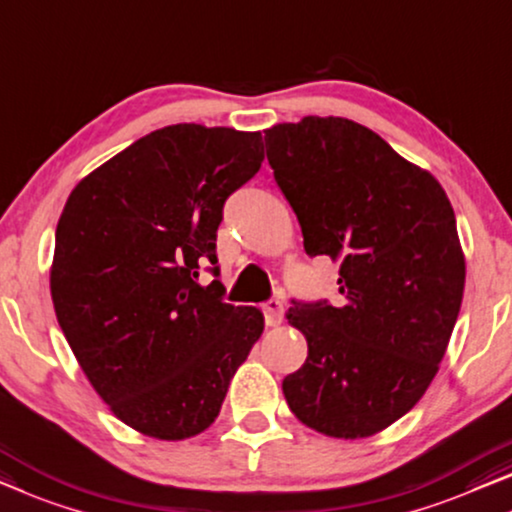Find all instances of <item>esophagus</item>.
<instances>
[{
    "mask_svg": "<svg viewBox=\"0 0 512 512\" xmlns=\"http://www.w3.org/2000/svg\"><path fill=\"white\" fill-rule=\"evenodd\" d=\"M263 314H265V323L268 325H279L281 318H284V302L272 298L263 305Z\"/></svg>",
    "mask_w": 512,
    "mask_h": 512,
    "instance_id": "1",
    "label": "esophagus"
}]
</instances>
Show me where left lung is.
Listing matches in <instances>:
<instances>
[{"instance_id": "obj_1", "label": "left lung", "mask_w": 512, "mask_h": 512, "mask_svg": "<svg viewBox=\"0 0 512 512\" xmlns=\"http://www.w3.org/2000/svg\"><path fill=\"white\" fill-rule=\"evenodd\" d=\"M265 147L305 251L342 263V305L288 309L309 351L281 390L307 427L365 439L418 404L446 355L466 277L453 205L432 173L344 117L274 124Z\"/></svg>"}]
</instances>
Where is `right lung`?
Here are the masks:
<instances>
[{"label":"right lung","mask_w":512,"mask_h":512,"mask_svg":"<svg viewBox=\"0 0 512 512\" xmlns=\"http://www.w3.org/2000/svg\"><path fill=\"white\" fill-rule=\"evenodd\" d=\"M261 131L173 124L71 191L55 233V314L92 388L124 425L161 441L201 434L263 332L256 307L198 284L226 198L258 173Z\"/></svg>","instance_id":"add662e5"}]
</instances>
